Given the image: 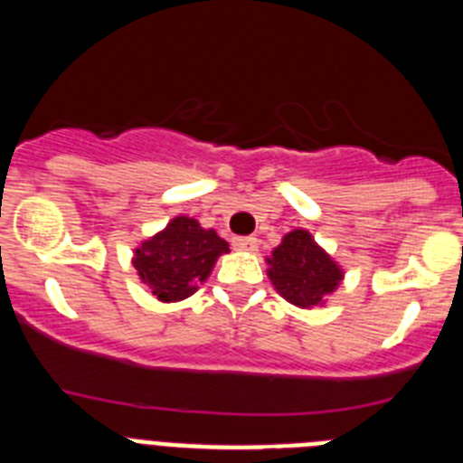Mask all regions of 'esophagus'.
Returning <instances> with one entry per match:
<instances>
[{
    "label": "esophagus",
    "instance_id": "1",
    "mask_svg": "<svg viewBox=\"0 0 463 463\" xmlns=\"http://www.w3.org/2000/svg\"><path fill=\"white\" fill-rule=\"evenodd\" d=\"M234 248L236 250H243V252H255L257 250V245H260V241L255 239V236H236L234 241Z\"/></svg>",
    "mask_w": 463,
    "mask_h": 463
}]
</instances>
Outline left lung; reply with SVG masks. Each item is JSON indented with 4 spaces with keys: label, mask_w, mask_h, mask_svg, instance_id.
I'll use <instances>...</instances> for the list:
<instances>
[{
    "label": "left lung",
    "mask_w": 463,
    "mask_h": 463,
    "mask_svg": "<svg viewBox=\"0 0 463 463\" xmlns=\"http://www.w3.org/2000/svg\"><path fill=\"white\" fill-rule=\"evenodd\" d=\"M267 264L273 288L285 301L298 308L325 304V298L343 280V269L315 243L306 229H294L282 236Z\"/></svg>",
    "instance_id": "left-lung-1"
}]
</instances>
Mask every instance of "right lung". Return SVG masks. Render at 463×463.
I'll return each instance as SVG.
<instances>
[{
    "mask_svg": "<svg viewBox=\"0 0 463 463\" xmlns=\"http://www.w3.org/2000/svg\"><path fill=\"white\" fill-rule=\"evenodd\" d=\"M229 243L194 218L171 220L162 232L143 241L134 250V269L159 301H183L211 276Z\"/></svg>",
    "mask_w": 463,
    "mask_h": 463,
    "instance_id": "right-lung-1",
    "label": "right lung"
}]
</instances>
